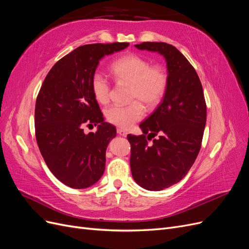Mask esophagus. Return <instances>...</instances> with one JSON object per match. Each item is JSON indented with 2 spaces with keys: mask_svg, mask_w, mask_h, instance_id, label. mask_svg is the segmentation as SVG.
Returning <instances> with one entry per match:
<instances>
[{
  "mask_svg": "<svg viewBox=\"0 0 249 249\" xmlns=\"http://www.w3.org/2000/svg\"><path fill=\"white\" fill-rule=\"evenodd\" d=\"M117 134H118V135H120V136H124V137H125L126 135H127V132H126L125 130L122 129V127H118V129H117Z\"/></svg>",
  "mask_w": 249,
  "mask_h": 249,
  "instance_id": "1",
  "label": "esophagus"
}]
</instances>
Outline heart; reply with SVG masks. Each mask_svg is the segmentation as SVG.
I'll list each match as a JSON object with an SVG mask.
<instances>
[{
  "label": "heart",
  "mask_w": 249,
  "mask_h": 249,
  "mask_svg": "<svg viewBox=\"0 0 249 249\" xmlns=\"http://www.w3.org/2000/svg\"><path fill=\"white\" fill-rule=\"evenodd\" d=\"M112 76L118 82L131 84L129 105H114L106 110V118L112 124L127 129L144 116V107H157L167 88L166 73L159 66H150L148 61L135 54L119 57L111 64ZM94 99L100 104L110 101V83L102 73L95 72L90 82Z\"/></svg>",
  "instance_id": "obj_1"
}]
</instances>
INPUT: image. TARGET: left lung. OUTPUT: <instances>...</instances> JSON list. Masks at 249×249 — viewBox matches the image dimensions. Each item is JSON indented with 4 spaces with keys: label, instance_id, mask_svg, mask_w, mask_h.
Wrapping results in <instances>:
<instances>
[{
    "label": "left lung",
    "instance_id": "1",
    "mask_svg": "<svg viewBox=\"0 0 249 249\" xmlns=\"http://www.w3.org/2000/svg\"><path fill=\"white\" fill-rule=\"evenodd\" d=\"M135 47L159 53L167 66V88L161 104L139 124L142 135H127L135 182L146 190L161 191L183 179L196 160L207 106L196 71L177 48L165 42H142ZM157 133L160 138L148 145L147 140Z\"/></svg>",
    "mask_w": 249,
    "mask_h": 249
}]
</instances>
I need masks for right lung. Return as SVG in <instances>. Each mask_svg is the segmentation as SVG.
Segmentation results:
<instances>
[{
	"mask_svg": "<svg viewBox=\"0 0 249 249\" xmlns=\"http://www.w3.org/2000/svg\"><path fill=\"white\" fill-rule=\"evenodd\" d=\"M127 47L114 42L77 48L52 67L37 95V144L51 172L71 188L92 186L105 171L106 149L116 129L104 120L90 82L103 57ZM85 125H97L98 131L85 134Z\"/></svg>",
	"mask_w": 249,
	"mask_h": 249,
	"instance_id": "obj_1",
	"label": "right lung"
}]
</instances>
